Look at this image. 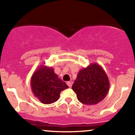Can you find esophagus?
<instances>
[{
    "instance_id": "34e87169",
    "label": "esophagus",
    "mask_w": 135,
    "mask_h": 135,
    "mask_svg": "<svg viewBox=\"0 0 135 135\" xmlns=\"http://www.w3.org/2000/svg\"><path fill=\"white\" fill-rule=\"evenodd\" d=\"M66 84H67L68 86H69V88H71V87H72V83H71L70 81L67 82V83H66Z\"/></svg>"
}]
</instances>
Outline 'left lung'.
Here are the masks:
<instances>
[{
	"label": "left lung",
	"mask_w": 135,
	"mask_h": 135,
	"mask_svg": "<svg viewBox=\"0 0 135 135\" xmlns=\"http://www.w3.org/2000/svg\"><path fill=\"white\" fill-rule=\"evenodd\" d=\"M109 87L106 72L98 63H93L78 72L72 88L80 103L91 105L102 101Z\"/></svg>",
	"instance_id": "1"
}]
</instances>
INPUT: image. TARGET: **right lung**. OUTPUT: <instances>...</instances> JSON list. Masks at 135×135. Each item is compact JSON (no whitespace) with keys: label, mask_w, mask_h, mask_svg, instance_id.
Returning a JSON list of instances; mask_svg holds the SVG:
<instances>
[{"label":"right lung","mask_w":135,"mask_h":135,"mask_svg":"<svg viewBox=\"0 0 135 135\" xmlns=\"http://www.w3.org/2000/svg\"><path fill=\"white\" fill-rule=\"evenodd\" d=\"M30 85L34 96L44 104L55 103L61 91L69 88L55 74L54 69L45 65H41L34 72Z\"/></svg>","instance_id":"right-lung-1"}]
</instances>
